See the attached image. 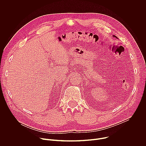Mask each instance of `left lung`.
I'll list each match as a JSON object with an SVG mask.
<instances>
[{
    "label": "left lung",
    "mask_w": 146,
    "mask_h": 146,
    "mask_svg": "<svg viewBox=\"0 0 146 146\" xmlns=\"http://www.w3.org/2000/svg\"><path fill=\"white\" fill-rule=\"evenodd\" d=\"M113 36H114V37H116L115 36H114V35H113Z\"/></svg>",
    "instance_id": "8db88e82"
}]
</instances>
